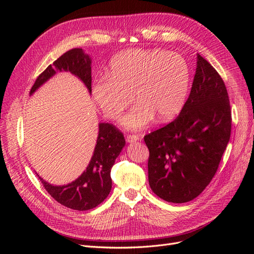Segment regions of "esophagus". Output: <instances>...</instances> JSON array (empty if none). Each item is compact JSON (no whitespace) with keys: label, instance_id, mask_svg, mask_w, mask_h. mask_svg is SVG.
<instances>
[{"label":"esophagus","instance_id":"1","mask_svg":"<svg viewBox=\"0 0 254 254\" xmlns=\"http://www.w3.org/2000/svg\"><path fill=\"white\" fill-rule=\"evenodd\" d=\"M140 140V137L138 135H128L127 137V141L128 143H134V142H137Z\"/></svg>","mask_w":254,"mask_h":254}]
</instances>
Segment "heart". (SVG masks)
<instances>
[{
  "mask_svg": "<svg viewBox=\"0 0 254 254\" xmlns=\"http://www.w3.org/2000/svg\"><path fill=\"white\" fill-rule=\"evenodd\" d=\"M110 75L99 77L92 96L104 115L117 120L134 102L139 103L124 119L129 130L147 127L157 115L166 122L185 103L190 84L189 65L182 57L162 49H132L116 56Z\"/></svg>",
  "mask_w": 254,
  "mask_h": 254,
  "instance_id": "b5f03b06",
  "label": "heart"
}]
</instances>
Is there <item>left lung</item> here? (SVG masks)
<instances>
[{
    "mask_svg": "<svg viewBox=\"0 0 254 254\" xmlns=\"http://www.w3.org/2000/svg\"><path fill=\"white\" fill-rule=\"evenodd\" d=\"M231 128V106L223 80L197 53L191 90L178 117L144 137L149 149L152 191L170 203L196 197L215 175Z\"/></svg>",
    "mask_w": 254,
    "mask_h": 254,
    "instance_id": "obj_1",
    "label": "left lung"
}]
</instances>
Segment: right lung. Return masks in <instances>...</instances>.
<instances>
[{"instance_id": "1", "label": "right lung", "mask_w": 254, "mask_h": 254, "mask_svg": "<svg viewBox=\"0 0 254 254\" xmlns=\"http://www.w3.org/2000/svg\"><path fill=\"white\" fill-rule=\"evenodd\" d=\"M70 72L81 80L91 95V58L82 48H74L59 58L40 74L30 96L58 72ZM126 145L124 135L109 124H99V134L90 162L77 179L65 185H52L41 180L47 192L60 204L73 210L86 211L100 205L108 196L111 188V169Z\"/></svg>"}]
</instances>
